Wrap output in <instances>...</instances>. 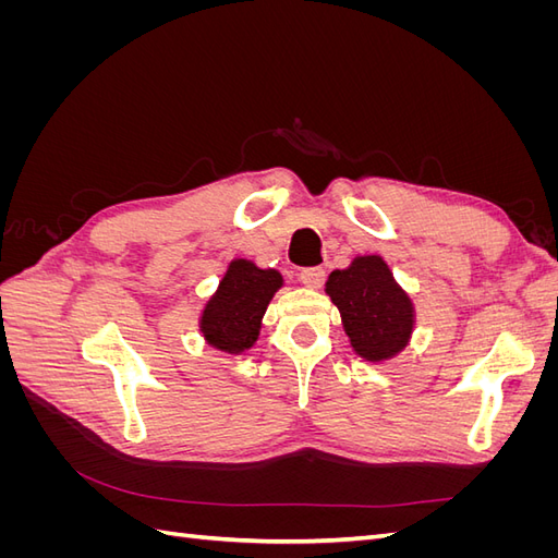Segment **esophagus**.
Wrapping results in <instances>:
<instances>
[{
    "mask_svg": "<svg viewBox=\"0 0 558 558\" xmlns=\"http://www.w3.org/2000/svg\"><path fill=\"white\" fill-rule=\"evenodd\" d=\"M300 281L307 286V289H320L326 281V269L324 267H305L300 272Z\"/></svg>",
    "mask_w": 558,
    "mask_h": 558,
    "instance_id": "1",
    "label": "esophagus"
}]
</instances>
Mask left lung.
Instances as JSON below:
<instances>
[{"label": "left lung", "instance_id": "1", "mask_svg": "<svg viewBox=\"0 0 558 558\" xmlns=\"http://www.w3.org/2000/svg\"><path fill=\"white\" fill-rule=\"evenodd\" d=\"M326 293L363 361L384 363L408 349L416 326L414 302L379 253L356 256L349 267L330 272Z\"/></svg>", "mask_w": 558, "mask_h": 558}]
</instances>
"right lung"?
I'll return each mask as SVG.
<instances>
[{"mask_svg":"<svg viewBox=\"0 0 558 558\" xmlns=\"http://www.w3.org/2000/svg\"><path fill=\"white\" fill-rule=\"evenodd\" d=\"M281 286L283 277L279 269H263L248 258H232L218 289L199 312V335L209 347L240 356L258 342L269 300Z\"/></svg>","mask_w":558,"mask_h":558,"instance_id":"obj_1","label":"right lung"}]
</instances>
